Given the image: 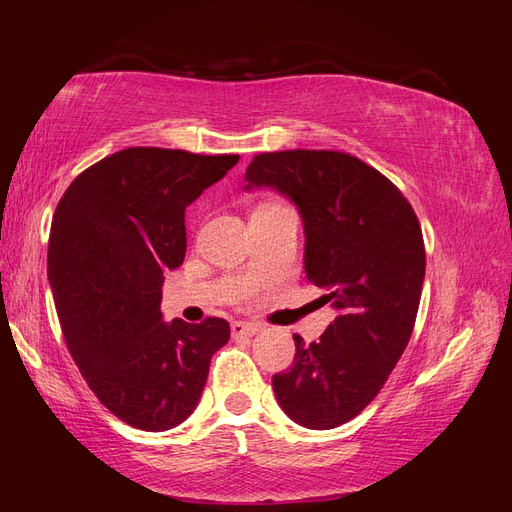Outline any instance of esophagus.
<instances>
[{"mask_svg":"<svg viewBox=\"0 0 512 512\" xmlns=\"http://www.w3.org/2000/svg\"><path fill=\"white\" fill-rule=\"evenodd\" d=\"M260 324H254V322H241V320H235L230 324V333L235 339L239 337H254L256 333H260Z\"/></svg>","mask_w":512,"mask_h":512,"instance_id":"34e87169","label":"esophagus"}]
</instances>
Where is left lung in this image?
<instances>
[{"label": "left lung", "mask_w": 512, "mask_h": 512, "mask_svg": "<svg viewBox=\"0 0 512 512\" xmlns=\"http://www.w3.org/2000/svg\"><path fill=\"white\" fill-rule=\"evenodd\" d=\"M245 181V192L271 188L297 205L305 277L337 312L320 342L294 335L290 371L273 376L277 404L301 427H339L378 395L410 342L425 280L421 224L389 179L348 153H260Z\"/></svg>", "instance_id": "8db88e82"}]
</instances>
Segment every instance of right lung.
Instances as JSON below:
<instances>
[{
	"mask_svg": "<svg viewBox=\"0 0 512 512\" xmlns=\"http://www.w3.org/2000/svg\"><path fill=\"white\" fill-rule=\"evenodd\" d=\"M239 156L160 147L113 153L61 196L49 239V284L68 350L89 389L143 431L181 425L198 406L224 318L164 322V271L185 258V207Z\"/></svg>",
	"mask_w": 512,
	"mask_h": 512,
	"instance_id": "1",
	"label": "right lung"
}]
</instances>
